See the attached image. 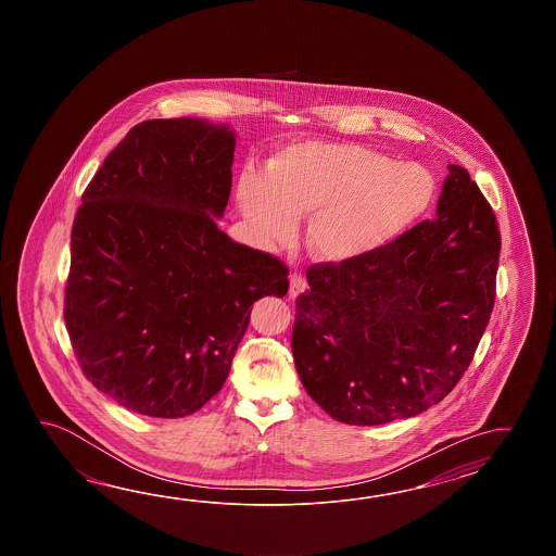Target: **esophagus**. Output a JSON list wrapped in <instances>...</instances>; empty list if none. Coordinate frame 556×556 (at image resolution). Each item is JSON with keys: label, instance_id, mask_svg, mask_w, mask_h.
<instances>
[{"label": "esophagus", "instance_id": "esophagus-1", "mask_svg": "<svg viewBox=\"0 0 556 556\" xmlns=\"http://www.w3.org/2000/svg\"><path fill=\"white\" fill-rule=\"evenodd\" d=\"M306 290V280H304V276L302 274H292L290 276V295L295 298V295L302 294Z\"/></svg>", "mask_w": 556, "mask_h": 556}]
</instances>
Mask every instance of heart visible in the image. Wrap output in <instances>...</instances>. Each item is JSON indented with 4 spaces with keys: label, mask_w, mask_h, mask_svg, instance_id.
Instances as JSON below:
<instances>
[{
    "label": "heart",
    "mask_w": 556,
    "mask_h": 556,
    "mask_svg": "<svg viewBox=\"0 0 556 556\" xmlns=\"http://www.w3.org/2000/svg\"><path fill=\"white\" fill-rule=\"evenodd\" d=\"M435 180L424 166L354 142H295L270 161L268 178L247 173L238 204L266 244H288L309 218L307 247L331 264L388 247L429 211Z\"/></svg>",
    "instance_id": "heart-1"
}]
</instances>
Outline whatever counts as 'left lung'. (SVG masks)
Returning <instances> with one entry per match:
<instances>
[{
    "instance_id": "8db88e82",
    "label": "left lung",
    "mask_w": 556,
    "mask_h": 556,
    "mask_svg": "<svg viewBox=\"0 0 556 556\" xmlns=\"http://www.w3.org/2000/svg\"><path fill=\"white\" fill-rule=\"evenodd\" d=\"M498 250L491 204L450 165L435 220L359 261L307 268L292 354L309 397L348 426L407 419L441 402L491 318Z\"/></svg>"
}]
</instances>
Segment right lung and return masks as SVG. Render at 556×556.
Segmentation results:
<instances>
[{
  "mask_svg": "<svg viewBox=\"0 0 556 556\" xmlns=\"http://www.w3.org/2000/svg\"><path fill=\"white\" fill-rule=\"evenodd\" d=\"M237 132L151 118L85 189L72 230L65 324L85 378L149 417H185L223 390L250 306L288 292V268L228 238Z\"/></svg>",
  "mask_w": 556,
  "mask_h": 556,
  "instance_id": "add662e5",
  "label": "right lung"
}]
</instances>
